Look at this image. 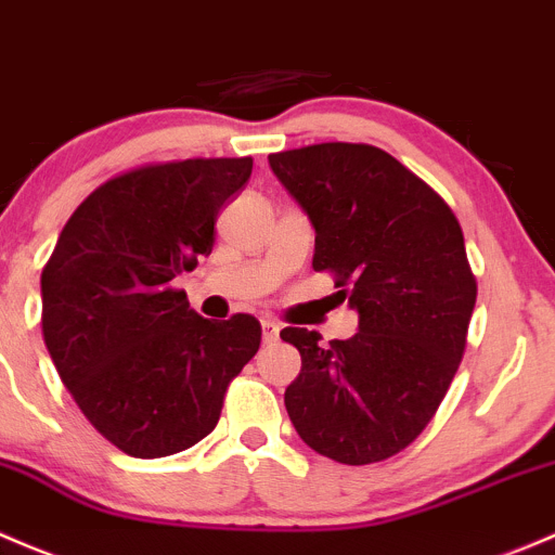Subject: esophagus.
<instances>
[{
	"mask_svg": "<svg viewBox=\"0 0 555 555\" xmlns=\"http://www.w3.org/2000/svg\"><path fill=\"white\" fill-rule=\"evenodd\" d=\"M261 331H264V341H267V345H272V341H278L280 325L275 323V320H270V318L261 320Z\"/></svg>",
	"mask_w": 555,
	"mask_h": 555,
	"instance_id": "obj_1",
	"label": "esophagus"
}]
</instances>
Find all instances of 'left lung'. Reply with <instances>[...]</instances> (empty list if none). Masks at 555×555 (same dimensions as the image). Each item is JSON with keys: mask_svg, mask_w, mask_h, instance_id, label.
I'll use <instances>...</instances> for the list:
<instances>
[{"mask_svg": "<svg viewBox=\"0 0 555 555\" xmlns=\"http://www.w3.org/2000/svg\"><path fill=\"white\" fill-rule=\"evenodd\" d=\"M270 168L315 230V272H334L358 312V334L328 345L318 331H280L301 356L285 411L318 454L382 462L425 430L465 352L478 288L460 221L369 144L278 152Z\"/></svg>", "mask_w": 555, "mask_h": 555, "instance_id": "left-lung-1", "label": "left lung"}]
</instances>
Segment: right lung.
I'll return each instance as SVG.
<instances>
[{
  "instance_id": "1",
  "label": "right lung",
  "mask_w": 555,
  "mask_h": 555,
  "mask_svg": "<svg viewBox=\"0 0 555 555\" xmlns=\"http://www.w3.org/2000/svg\"><path fill=\"white\" fill-rule=\"evenodd\" d=\"M254 159L144 165L101 184L66 221L42 270V334L90 425L139 460L216 427L230 382L256 356L254 315L199 318L176 288L214 250L219 210Z\"/></svg>"
}]
</instances>
